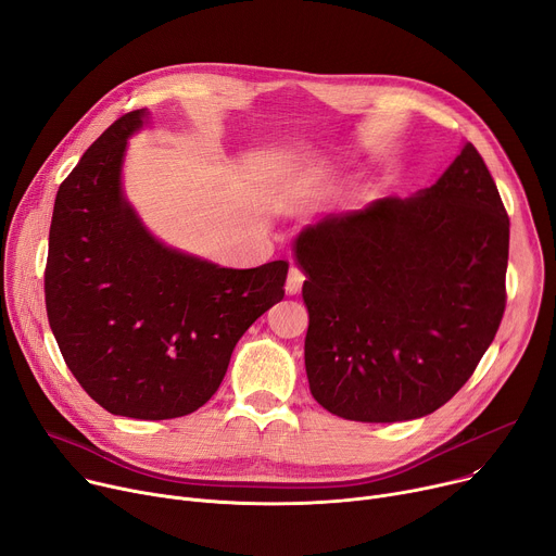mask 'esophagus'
Wrapping results in <instances>:
<instances>
[{
  "mask_svg": "<svg viewBox=\"0 0 556 556\" xmlns=\"http://www.w3.org/2000/svg\"><path fill=\"white\" fill-rule=\"evenodd\" d=\"M304 273L300 270V268H294V266H290V270H288V277H286V292L288 294H298L300 290H302V286H304Z\"/></svg>",
  "mask_w": 556,
  "mask_h": 556,
  "instance_id": "obj_1",
  "label": "esophagus"
}]
</instances>
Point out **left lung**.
Wrapping results in <instances>:
<instances>
[{
  "instance_id": "left-lung-1",
  "label": "left lung",
  "mask_w": 556,
  "mask_h": 556,
  "mask_svg": "<svg viewBox=\"0 0 556 556\" xmlns=\"http://www.w3.org/2000/svg\"><path fill=\"white\" fill-rule=\"evenodd\" d=\"M509 218L471 142L431 188L328 214L292 241L313 397L355 422L433 414L505 311Z\"/></svg>"
}]
</instances>
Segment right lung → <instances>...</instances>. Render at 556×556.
<instances>
[{
    "label": "right lung",
    "instance_id": "right-lung-1",
    "mask_svg": "<svg viewBox=\"0 0 556 556\" xmlns=\"http://www.w3.org/2000/svg\"><path fill=\"white\" fill-rule=\"evenodd\" d=\"M150 116L118 118L60 185L45 292L68 371L102 409L167 420L216 393L243 332L281 302L288 264L220 268L147 230L123 165Z\"/></svg>",
    "mask_w": 556,
    "mask_h": 556
}]
</instances>
